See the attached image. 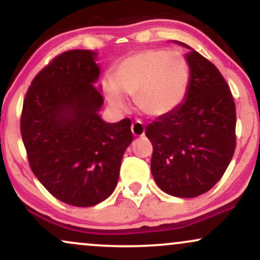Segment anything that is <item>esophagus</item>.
<instances>
[{
  "label": "esophagus",
  "instance_id": "34e87169",
  "mask_svg": "<svg viewBox=\"0 0 260 260\" xmlns=\"http://www.w3.org/2000/svg\"><path fill=\"white\" fill-rule=\"evenodd\" d=\"M132 133H133L134 137L144 136V133H145L144 124H143L140 121L133 122V123H132Z\"/></svg>",
  "mask_w": 260,
  "mask_h": 260
}]
</instances>
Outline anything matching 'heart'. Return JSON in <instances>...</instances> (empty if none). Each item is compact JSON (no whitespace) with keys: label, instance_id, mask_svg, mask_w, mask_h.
<instances>
[{"label":"heart","instance_id":"obj_1","mask_svg":"<svg viewBox=\"0 0 260 260\" xmlns=\"http://www.w3.org/2000/svg\"><path fill=\"white\" fill-rule=\"evenodd\" d=\"M189 82V63L181 52L148 49L122 59L115 80L106 79L104 90L117 111L129 109V95L136 98L137 106L145 115L164 117L184 103Z\"/></svg>","mask_w":260,"mask_h":260}]
</instances>
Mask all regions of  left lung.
<instances>
[{"mask_svg": "<svg viewBox=\"0 0 260 260\" xmlns=\"http://www.w3.org/2000/svg\"><path fill=\"white\" fill-rule=\"evenodd\" d=\"M188 49L190 68L186 100L176 111L148 124L153 144L150 169L164 192L193 198L208 192L228 169L236 147V106L219 70L199 52Z\"/></svg>", "mask_w": 260, "mask_h": 260, "instance_id": "left-lung-1", "label": "left lung"}]
</instances>
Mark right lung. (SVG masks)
<instances>
[{"instance_id":"obj_1","label":"right lung","mask_w":260,"mask_h":260,"mask_svg":"<svg viewBox=\"0 0 260 260\" xmlns=\"http://www.w3.org/2000/svg\"><path fill=\"white\" fill-rule=\"evenodd\" d=\"M98 53L71 50L40 71L23 103L20 132L31 171L58 201L92 207L112 194L131 121L101 118Z\"/></svg>"}]
</instances>
